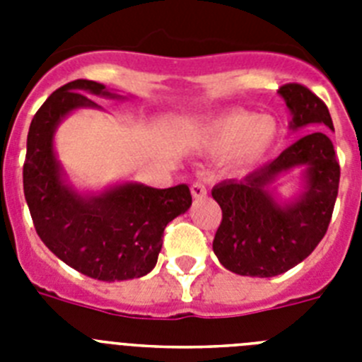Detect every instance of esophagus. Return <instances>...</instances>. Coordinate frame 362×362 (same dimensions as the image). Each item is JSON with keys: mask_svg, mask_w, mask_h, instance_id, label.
Listing matches in <instances>:
<instances>
[{"mask_svg": "<svg viewBox=\"0 0 362 362\" xmlns=\"http://www.w3.org/2000/svg\"><path fill=\"white\" fill-rule=\"evenodd\" d=\"M190 192L194 199H201V197L206 196V187H204V183H201V181H196V183H192Z\"/></svg>", "mask_w": 362, "mask_h": 362, "instance_id": "34e87169", "label": "esophagus"}]
</instances>
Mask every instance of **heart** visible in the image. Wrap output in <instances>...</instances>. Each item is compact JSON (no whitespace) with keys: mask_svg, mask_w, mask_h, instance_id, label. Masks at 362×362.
Returning <instances> with one entry per match:
<instances>
[{"mask_svg":"<svg viewBox=\"0 0 362 362\" xmlns=\"http://www.w3.org/2000/svg\"><path fill=\"white\" fill-rule=\"evenodd\" d=\"M279 136L276 117L248 110L228 112L206 124L199 143L209 150H225L223 166L226 170H245L264 159Z\"/></svg>","mask_w":362,"mask_h":362,"instance_id":"obj_1","label":"heart"}]
</instances>
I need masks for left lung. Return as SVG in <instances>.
Wrapping results in <instances>:
<instances>
[{"instance_id":"8db88e82","label":"left lung","mask_w":362,"mask_h":362,"mask_svg":"<svg viewBox=\"0 0 362 362\" xmlns=\"http://www.w3.org/2000/svg\"><path fill=\"white\" fill-rule=\"evenodd\" d=\"M279 95L292 114L290 129L328 127L330 112L306 86L288 83ZM303 168V190L281 204L271 185L279 175ZM335 150L325 129L300 136L268 165L238 181L216 185L212 197L223 210L214 254L226 270L250 277H274L305 261L325 238L339 190Z\"/></svg>"}]
</instances>
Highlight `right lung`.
<instances>
[{"label": "right lung", "mask_w": 362, "mask_h": 362, "mask_svg": "<svg viewBox=\"0 0 362 362\" xmlns=\"http://www.w3.org/2000/svg\"><path fill=\"white\" fill-rule=\"evenodd\" d=\"M86 94L123 98L88 79L66 83L49 95L28 129L25 199L37 235L63 263L98 281L136 279L158 263L165 226L190 209V188L127 181L98 194L76 190L56 158L54 134L70 112L101 108Z\"/></svg>", "instance_id": "obj_1"}]
</instances>
